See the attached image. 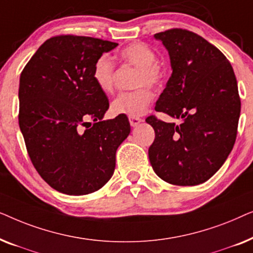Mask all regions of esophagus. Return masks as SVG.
I'll list each match as a JSON object with an SVG mask.
<instances>
[{
    "label": "esophagus",
    "instance_id": "esophagus-1",
    "mask_svg": "<svg viewBox=\"0 0 253 253\" xmlns=\"http://www.w3.org/2000/svg\"><path fill=\"white\" fill-rule=\"evenodd\" d=\"M141 121L143 120L138 116H129V122L131 124V126H137L138 124L141 122Z\"/></svg>",
    "mask_w": 253,
    "mask_h": 253
}]
</instances>
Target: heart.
<instances>
[{
  "instance_id": "1",
  "label": "heart",
  "mask_w": 253,
  "mask_h": 253,
  "mask_svg": "<svg viewBox=\"0 0 253 253\" xmlns=\"http://www.w3.org/2000/svg\"><path fill=\"white\" fill-rule=\"evenodd\" d=\"M120 58L123 63L137 68L133 78V85L140 88L130 92H122L113 100L112 112L116 115L138 116L146 112L151 105L153 95L150 87H158L164 81L165 71L157 61V54L148 44L144 42H133L124 47L120 51ZM92 78L95 85L103 93H109L114 88L115 81V67L107 55L96 58L92 68Z\"/></svg>"
}]
</instances>
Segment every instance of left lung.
I'll use <instances>...</instances> for the list:
<instances>
[{
  "mask_svg": "<svg viewBox=\"0 0 253 253\" xmlns=\"http://www.w3.org/2000/svg\"><path fill=\"white\" fill-rule=\"evenodd\" d=\"M167 48L171 76L155 110L181 123L151 115L155 138L148 148L152 168L174 185H198L221 168L233 150L241 99L233 67L203 37L183 29L154 34Z\"/></svg>",
  "mask_w": 253,
  "mask_h": 253,
  "instance_id": "1",
  "label": "left lung"
}]
</instances>
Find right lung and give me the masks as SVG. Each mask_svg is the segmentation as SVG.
<instances>
[{
	"mask_svg": "<svg viewBox=\"0 0 253 253\" xmlns=\"http://www.w3.org/2000/svg\"><path fill=\"white\" fill-rule=\"evenodd\" d=\"M116 46L91 37H53L20 74L18 121L27 153L58 192L82 196L101 189L130 133L126 115L102 121L109 101L92 78L96 58Z\"/></svg>",
	"mask_w": 253,
	"mask_h": 253,
	"instance_id": "right-lung-1",
	"label": "right lung"
}]
</instances>
